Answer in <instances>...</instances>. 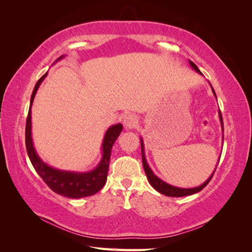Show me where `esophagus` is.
<instances>
[{"instance_id":"34e87169","label":"esophagus","mask_w":252,"mask_h":252,"mask_svg":"<svg viewBox=\"0 0 252 252\" xmlns=\"http://www.w3.org/2000/svg\"><path fill=\"white\" fill-rule=\"evenodd\" d=\"M123 124L126 129H132L138 124V118L132 113H128L123 119Z\"/></svg>"}]
</instances>
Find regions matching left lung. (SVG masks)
Listing matches in <instances>:
<instances>
[{"label": "left lung", "mask_w": 252, "mask_h": 252, "mask_svg": "<svg viewBox=\"0 0 252 252\" xmlns=\"http://www.w3.org/2000/svg\"><path fill=\"white\" fill-rule=\"evenodd\" d=\"M189 64L190 66H191L193 69L199 72L200 74L203 75V73L200 71L199 68H197V66L191 62V61H189ZM211 86V84H210ZM211 89H212V93L213 94H215L216 98H217V94L215 93V90H213L212 86H211ZM219 117H220V126H222V130L224 131V126H223V119H222V114H220V111H219ZM141 148H142V161H143V167H144V170H145V173H146V177H147V180L149 182V184L154 187L157 191H158L159 193H162L164 195H167V196H173V197H180V196H185V195H191V194H194L196 192L201 191V190L203 188L206 187V185L208 184V183L210 182V180L212 179L213 174H215V171H213L211 173L210 177L206 180L202 185L197 186V187H194V188H180V187H175V186H172L170 184H167L166 182H164L163 180H161L159 178H158L157 175L152 172L151 168L149 167L147 161H146V157H145V151H144V142H143V139L141 138ZM224 140V139H223ZM220 158H219V161H220ZM219 164V163H218ZM218 166V165H217ZM217 168V167H216Z\"/></svg>", "instance_id": "1"}]
</instances>
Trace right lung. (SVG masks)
Instances as JSON below:
<instances>
[{
    "instance_id": "1",
    "label": "right lung",
    "mask_w": 252,
    "mask_h": 252,
    "mask_svg": "<svg viewBox=\"0 0 252 252\" xmlns=\"http://www.w3.org/2000/svg\"><path fill=\"white\" fill-rule=\"evenodd\" d=\"M65 56H61L57 59L56 62L62 60ZM48 72L45 73L43 77L36 82L33 88L32 100L28 110V117L26 121V130H25V143L26 149L32 162L33 168L40 175L42 180L46 183L47 186L58 194H61L69 199H81V197L94 195L100 191L107 181V174L109 168V161L111 156L112 145L119 138L120 133L123 129V125L117 124L110 126L104 135L102 143V158L100 163L94 170L88 172H75V171H65L47 165L42 161V158L36 154L33 146L32 136V106L39 89L41 83L46 78Z\"/></svg>"
}]
</instances>
